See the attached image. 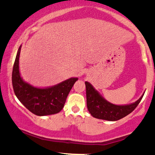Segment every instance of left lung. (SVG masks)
I'll return each instance as SVG.
<instances>
[{"instance_id": "obj_1", "label": "left lung", "mask_w": 155, "mask_h": 155, "mask_svg": "<svg viewBox=\"0 0 155 155\" xmlns=\"http://www.w3.org/2000/svg\"><path fill=\"white\" fill-rule=\"evenodd\" d=\"M87 106L90 114L95 118L108 121H117L130 114L141 101V97L133 104L119 106L111 104L100 95L88 81H85Z\"/></svg>"}]
</instances>
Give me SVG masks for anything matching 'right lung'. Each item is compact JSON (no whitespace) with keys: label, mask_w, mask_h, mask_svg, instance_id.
Listing matches in <instances>:
<instances>
[{"label":"right lung","mask_w":155,"mask_h":155,"mask_svg":"<svg viewBox=\"0 0 155 155\" xmlns=\"http://www.w3.org/2000/svg\"><path fill=\"white\" fill-rule=\"evenodd\" d=\"M19 47L12 71V85L15 95L25 107L37 116L58 114L63 109L69 92L78 78H70L54 86L38 88L22 79L19 70Z\"/></svg>","instance_id":"add662e5"}]
</instances>
